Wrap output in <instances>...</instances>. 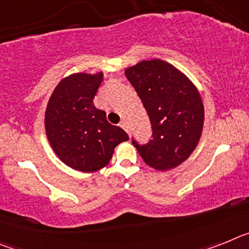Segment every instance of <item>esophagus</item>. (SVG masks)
Here are the masks:
<instances>
[{"label": "esophagus", "mask_w": 249, "mask_h": 249, "mask_svg": "<svg viewBox=\"0 0 249 249\" xmlns=\"http://www.w3.org/2000/svg\"><path fill=\"white\" fill-rule=\"evenodd\" d=\"M120 126L122 127V128L124 129V131H126V132H128V124H127V122H126V121H122V122L120 123Z\"/></svg>", "instance_id": "obj_1"}]
</instances>
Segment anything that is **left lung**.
Instances as JSON below:
<instances>
[{"instance_id": "1", "label": "left lung", "mask_w": 249, "mask_h": 249, "mask_svg": "<svg viewBox=\"0 0 249 249\" xmlns=\"http://www.w3.org/2000/svg\"><path fill=\"white\" fill-rule=\"evenodd\" d=\"M146 108L152 127V140L132 143L152 168L167 171L190 157L201 138L204 109L201 96L182 72L160 61H142L126 70Z\"/></svg>"}]
</instances>
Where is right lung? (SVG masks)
Segmentation results:
<instances>
[{
    "mask_svg": "<svg viewBox=\"0 0 249 249\" xmlns=\"http://www.w3.org/2000/svg\"><path fill=\"white\" fill-rule=\"evenodd\" d=\"M102 72L76 73L57 85L48 101L45 126L51 147L59 160L81 172H94L108 164L114 147L128 141L121 127L106 120L93 98Z\"/></svg>",
    "mask_w": 249,
    "mask_h": 249,
    "instance_id": "obj_1",
    "label": "right lung"
}]
</instances>
